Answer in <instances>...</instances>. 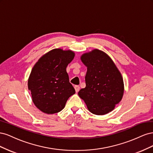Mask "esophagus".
<instances>
[{
	"instance_id": "1",
	"label": "esophagus",
	"mask_w": 153,
	"mask_h": 153,
	"mask_svg": "<svg viewBox=\"0 0 153 153\" xmlns=\"http://www.w3.org/2000/svg\"><path fill=\"white\" fill-rule=\"evenodd\" d=\"M75 91H76V92H78V91H79V90H80V87L78 86V85H75Z\"/></svg>"
}]
</instances>
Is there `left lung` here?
I'll list each match as a JSON object with an SVG mask.
<instances>
[{
  "label": "left lung",
  "mask_w": 153,
  "mask_h": 153,
  "mask_svg": "<svg viewBox=\"0 0 153 153\" xmlns=\"http://www.w3.org/2000/svg\"><path fill=\"white\" fill-rule=\"evenodd\" d=\"M80 59L87 71L86 86L79 91L78 96L93 114L101 115L110 112L123 96L124 87L121 72L102 50L94 49L83 53Z\"/></svg>",
  "instance_id": "left-lung-1"
}]
</instances>
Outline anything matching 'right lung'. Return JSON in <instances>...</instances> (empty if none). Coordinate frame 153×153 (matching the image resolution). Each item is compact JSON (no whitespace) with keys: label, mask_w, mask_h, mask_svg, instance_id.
<instances>
[{"label":"right lung","mask_w":153,"mask_h":153,"mask_svg":"<svg viewBox=\"0 0 153 153\" xmlns=\"http://www.w3.org/2000/svg\"><path fill=\"white\" fill-rule=\"evenodd\" d=\"M75 55L71 50L55 48L41 56L32 69L28 88L34 104L43 113L61 111L68 98L75 93L66 72Z\"/></svg>","instance_id":"right-lung-1"}]
</instances>
